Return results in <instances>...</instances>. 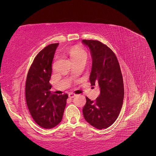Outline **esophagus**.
<instances>
[{"label": "esophagus", "mask_w": 156, "mask_h": 156, "mask_svg": "<svg viewBox=\"0 0 156 156\" xmlns=\"http://www.w3.org/2000/svg\"><path fill=\"white\" fill-rule=\"evenodd\" d=\"M68 96H69V98H74L75 96H76V94H74V93H69V94H68Z\"/></svg>", "instance_id": "esophagus-1"}]
</instances>
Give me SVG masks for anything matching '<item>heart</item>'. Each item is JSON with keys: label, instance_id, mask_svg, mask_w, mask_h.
I'll return each mask as SVG.
<instances>
[{"label": "heart", "instance_id": "1", "mask_svg": "<svg viewBox=\"0 0 156 156\" xmlns=\"http://www.w3.org/2000/svg\"><path fill=\"white\" fill-rule=\"evenodd\" d=\"M68 54L72 60L81 57V56H86L87 57V53L85 51L78 48V47H73V48H71L68 51Z\"/></svg>", "mask_w": 156, "mask_h": 156}]
</instances>
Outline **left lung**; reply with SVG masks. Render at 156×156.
Listing matches in <instances>:
<instances>
[{"label":"left lung","instance_id":"obj_1","mask_svg":"<svg viewBox=\"0 0 156 156\" xmlns=\"http://www.w3.org/2000/svg\"><path fill=\"white\" fill-rule=\"evenodd\" d=\"M82 43L88 47L92 58L91 85L98 84L100 88L95 101L86 97L83 116L96 128H107L117 119L123 104L124 90L120 65L114 52L101 42L83 40Z\"/></svg>","mask_w":156,"mask_h":156}]
</instances>
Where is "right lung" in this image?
<instances>
[{
  "label": "right lung",
  "instance_id": "right-lung-1",
  "mask_svg": "<svg viewBox=\"0 0 156 156\" xmlns=\"http://www.w3.org/2000/svg\"><path fill=\"white\" fill-rule=\"evenodd\" d=\"M58 44H50L36 55L26 80L28 108L36 123L45 129L53 128L62 120L68 98L67 94L58 96L50 91L52 62Z\"/></svg>",
  "mask_w": 156,
  "mask_h": 156
}]
</instances>
